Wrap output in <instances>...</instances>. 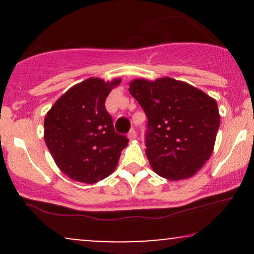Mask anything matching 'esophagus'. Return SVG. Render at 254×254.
Segmentation results:
<instances>
[{
    "label": "esophagus",
    "mask_w": 254,
    "mask_h": 254,
    "mask_svg": "<svg viewBox=\"0 0 254 254\" xmlns=\"http://www.w3.org/2000/svg\"><path fill=\"white\" fill-rule=\"evenodd\" d=\"M127 138H129L130 141H133V139H136V131L133 129H131L129 131V133H127Z\"/></svg>",
    "instance_id": "34e87169"
}]
</instances>
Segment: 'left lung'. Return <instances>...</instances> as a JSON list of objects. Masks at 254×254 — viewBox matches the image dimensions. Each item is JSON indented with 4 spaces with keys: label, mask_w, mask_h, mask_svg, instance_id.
<instances>
[{
    "label": "left lung",
    "mask_w": 254,
    "mask_h": 254,
    "mask_svg": "<svg viewBox=\"0 0 254 254\" xmlns=\"http://www.w3.org/2000/svg\"><path fill=\"white\" fill-rule=\"evenodd\" d=\"M129 92L147 115L145 154L153 171L173 182L193 177L214 150L220 127L216 100L171 77L135 78Z\"/></svg>",
    "instance_id": "obj_1"
}]
</instances>
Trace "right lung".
Returning <instances> with one entry per match:
<instances>
[{"label": "right lung", "mask_w": 254, "mask_h": 254, "mask_svg": "<svg viewBox=\"0 0 254 254\" xmlns=\"http://www.w3.org/2000/svg\"><path fill=\"white\" fill-rule=\"evenodd\" d=\"M122 78L89 77L57 99L44 119V139L57 167L75 182L95 184L117 167L129 139L118 135L105 109Z\"/></svg>", "instance_id": "obj_1"}]
</instances>
